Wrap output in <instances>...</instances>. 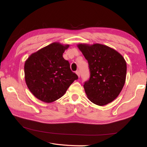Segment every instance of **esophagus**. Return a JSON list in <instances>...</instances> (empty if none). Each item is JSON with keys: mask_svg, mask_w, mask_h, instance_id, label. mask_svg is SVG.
Returning a JSON list of instances; mask_svg holds the SVG:
<instances>
[{"mask_svg": "<svg viewBox=\"0 0 147 147\" xmlns=\"http://www.w3.org/2000/svg\"><path fill=\"white\" fill-rule=\"evenodd\" d=\"M76 74H77L78 76L80 77V72H79V71H76Z\"/></svg>", "mask_w": 147, "mask_h": 147, "instance_id": "obj_1", "label": "esophagus"}]
</instances>
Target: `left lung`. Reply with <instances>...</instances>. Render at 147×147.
Instances as JSON below:
<instances>
[{"mask_svg": "<svg viewBox=\"0 0 147 147\" xmlns=\"http://www.w3.org/2000/svg\"><path fill=\"white\" fill-rule=\"evenodd\" d=\"M77 47L89 64L90 78L83 85L87 97L99 106L112 102L126 82L125 59L114 49L100 43H79Z\"/></svg>", "mask_w": 147, "mask_h": 147, "instance_id": "8db88e82", "label": "left lung"}]
</instances>
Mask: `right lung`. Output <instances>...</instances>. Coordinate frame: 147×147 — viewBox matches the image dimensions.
Returning <instances> with one entry per match:
<instances>
[{"instance_id":"right-lung-1","label":"right lung","mask_w":147,"mask_h":147,"mask_svg":"<svg viewBox=\"0 0 147 147\" xmlns=\"http://www.w3.org/2000/svg\"><path fill=\"white\" fill-rule=\"evenodd\" d=\"M69 45L54 42L31 54L24 63V79L31 93L45 103L63 96L78 77L62 57Z\"/></svg>"}]
</instances>
